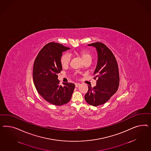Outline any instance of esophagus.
<instances>
[{
  "mask_svg": "<svg viewBox=\"0 0 151 151\" xmlns=\"http://www.w3.org/2000/svg\"><path fill=\"white\" fill-rule=\"evenodd\" d=\"M80 84L78 83H75V87H78V86H80Z\"/></svg>",
  "mask_w": 151,
  "mask_h": 151,
  "instance_id": "esophagus-1",
  "label": "esophagus"
}]
</instances>
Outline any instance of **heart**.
Segmentation results:
<instances>
[{
	"mask_svg": "<svg viewBox=\"0 0 151 151\" xmlns=\"http://www.w3.org/2000/svg\"><path fill=\"white\" fill-rule=\"evenodd\" d=\"M79 54L81 56L82 59L84 61L85 63H86L88 61H91L92 60V55L91 53L86 50H83L79 51ZM71 59V56L69 55V54H64L61 56V64L63 67H65L69 65V63Z\"/></svg>",
	"mask_w": 151,
	"mask_h": 151,
	"instance_id": "1",
	"label": "heart"
}]
</instances>
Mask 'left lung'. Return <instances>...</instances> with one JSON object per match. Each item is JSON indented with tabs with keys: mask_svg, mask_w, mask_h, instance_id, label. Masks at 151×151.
I'll return each instance as SVG.
<instances>
[{
	"mask_svg": "<svg viewBox=\"0 0 151 151\" xmlns=\"http://www.w3.org/2000/svg\"><path fill=\"white\" fill-rule=\"evenodd\" d=\"M88 45L95 47L98 54V61L94 72L96 86H89L85 95L87 103L93 106L103 105L117 92L119 86V76L117 62L110 49L101 42Z\"/></svg>",
	"mask_w": 151,
	"mask_h": 151,
	"instance_id": "1",
	"label": "left lung"
}]
</instances>
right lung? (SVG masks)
I'll list each match as a JSON object with an SVG mask.
<instances>
[{
  "instance_id": "1",
  "label": "right lung",
  "mask_w": 151,
  "mask_h": 151,
  "mask_svg": "<svg viewBox=\"0 0 151 151\" xmlns=\"http://www.w3.org/2000/svg\"><path fill=\"white\" fill-rule=\"evenodd\" d=\"M69 49L62 44L51 42L41 49L34 61L32 78L37 91L44 100L54 105L69 102L75 87L73 83H63L62 86L58 79V73L62 70V54Z\"/></svg>"
}]
</instances>
